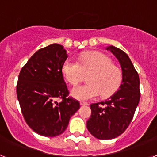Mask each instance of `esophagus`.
Instances as JSON below:
<instances>
[{
	"mask_svg": "<svg viewBox=\"0 0 157 157\" xmlns=\"http://www.w3.org/2000/svg\"><path fill=\"white\" fill-rule=\"evenodd\" d=\"M80 105H81L82 106H86L89 104L87 103V102H85V101H81V102H80Z\"/></svg>",
	"mask_w": 157,
	"mask_h": 157,
	"instance_id": "34e87169",
	"label": "esophagus"
}]
</instances>
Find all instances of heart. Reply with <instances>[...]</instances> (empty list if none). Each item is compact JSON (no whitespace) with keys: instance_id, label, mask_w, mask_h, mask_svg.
Listing matches in <instances>:
<instances>
[{"instance_id":"obj_1","label":"heart","mask_w":157,"mask_h":157,"mask_svg":"<svg viewBox=\"0 0 157 157\" xmlns=\"http://www.w3.org/2000/svg\"><path fill=\"white\" fill-rule=\"evenodd\" d=\"M63 75L71 85L75 86L87 75L88 84L73 88L71 94L79 101H88L101 95L107 98L114 94L122 80L121 70L112 63V59L99 52L81 55L78 63L67 59L63 65Z\"/></svg>"}]
</instances>
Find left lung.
I'll return each mask as SVG.
<instances>
[{
    "mask_svg": "<svg viewBox=\"0 0 157 157\" xmlns=\"http://www.w3.org/2000/svg\"><path fill=\"white\" fill-rule=\"evenodd\" d=\"M106 49L120 62L122 82L109 99L90 105L91 116L86 123L87 129L96 138L101 140L113 139L125 131L140 101L139 76L127 54L113 45Z\"/></svg>",
    "mask_w": 157,
    "mask_h": 157,
    "instance_id": "left-lung-1",
    "label": "left lung"
}]
</instances>
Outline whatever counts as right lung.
<instances>
[{"mask_svg": "<svg viewBox=\"0 0 157 157\" xmlns=\"http://www.w3.org/2000/svg\"><path fill=\"white\" fill-rule=\"evenodd\" d=\"M63 45L52 44L37 50L22 67L16 94L27 125L46 137L61 134L78 110V101L68 98L62 68L67 59ZM58 98L62 100L57 101Z\"/></svg>", "mask_w": 157, "mask_h": 157, "instance_id": "obj_1", "label": "right lung"}]
</instances>
